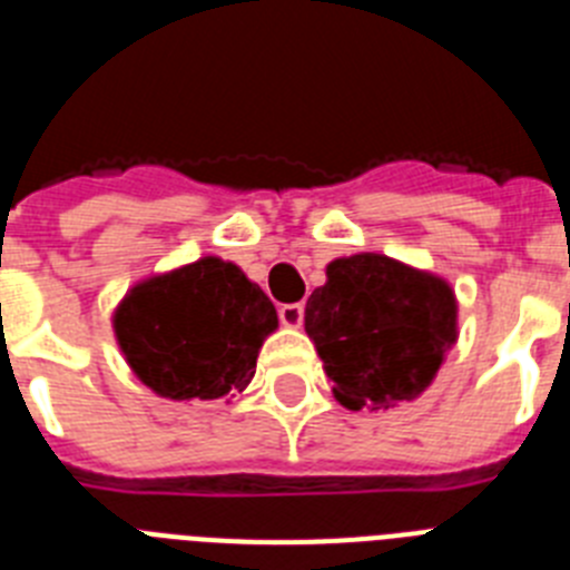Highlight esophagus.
<instances>
[{
	"label": "esophagus",
	"instance_id": "esophagus-1",
	"mask_svg": "<svg viewBox=\"0 0 570 570\" xmlns=\"http://www.w3.org/2000/svg\"><path fill=\"white\" fill-rule=\"evenodd\" d=\"M302 320H305V305L302 302H291V305L279 308V322L285 328H299Z\"/></svg>",
	"mask_w": 570,
	"mask_h": 570
}]
</instances>
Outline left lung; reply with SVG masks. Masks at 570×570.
Returning <instances> with one entry per match:
<instances>
[{
    "mask_svg": "<svg viewBox=\"0 0 570 570\" xmlns=\"http://www.w3.org/2000/svg\"><path fill=\"white\" fill-rule=\"evenodd\" d=\"M308 296L305 334L347 411L411 402L454 347L456 294L442 276L385 254L340 256Z\"/></svg>",
    "mask_w": 570,
    "mask_h": 570,
    "instance_id": "8db88e82",
    "label": "left lung"
}]
</instances>
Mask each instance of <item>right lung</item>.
Segmentation results:
<instances>
[{
    "label": "right lung",
    "instance_id": "right-lung-1",
    "mask_svg": "<svg viewBox=\"0 0 570 570\" xmlns=\"http://www.w3.org/2000/svg\"><path fill=\"white\" fill-rule=\"evenodd\" d=\"M276 328L274 302L219 256L136 282L114 311L116 342L136 380L174 402L245 391Z\"/></svg>",
    "mask_w": 570,
    "mask_h": 570
}]
</instances>
